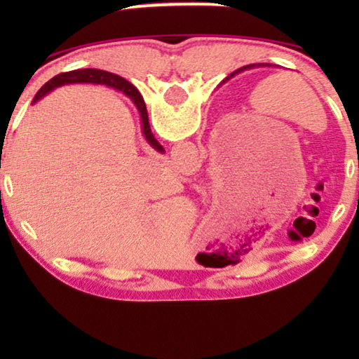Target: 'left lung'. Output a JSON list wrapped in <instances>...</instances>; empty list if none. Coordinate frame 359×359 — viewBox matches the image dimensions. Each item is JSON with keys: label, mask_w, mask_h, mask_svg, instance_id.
Returning <instances> with one entry per match:
<instances>
[{"label": "left lung", "mask_w": 359, "mask_h": 359, "mask_svg": "<svg viewBox=\"0 0 359 359\" xmlns=\"http://www.w3.org/2000/svg\"><path fill=\"white\" fill-rule=\"evenodd\" d=\"M253 65H247V67H243V68H240V70H237V72H235V73H240V72H242V70H247V68H252Z\"/></svg>", "instance_id": "obj_1"}]
</instances>
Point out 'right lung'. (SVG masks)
Segmentation results:
<instances>
[{
  "instance_id": "add662e5",
  "label": "right lung",
  "mask_w": 359,
  "mask_h": 359,
  "mask_svg": "<svg viewBox=\"0 0 359 359\" xmlns=\"http://www.w3.org/2000/svg\"><path fill=\"white\" fill-rule=\"evenodd\" d=\"M72 83H96V85H107V86L116 88V90L122 91L126 96H129L132 102H134L135 107L140 112L142 130H144L145 139L149 140V144L154 147V149L161 150V145L155 140V137L150 130L149 114H147L144 97L140 96V93L137 91V88L134 85H130L129 81H126L124 78H121L119 75H114V73H109L104 70H96V68H85V70H73V72L60 73V75L53 76L52 80H48L46 85H43L41 90L37 91V95L34 96V100H32V104H36L39 100H42L43 96L55 90V88L63 86V85H72Z\"/></svg>"
}]
</instances>
